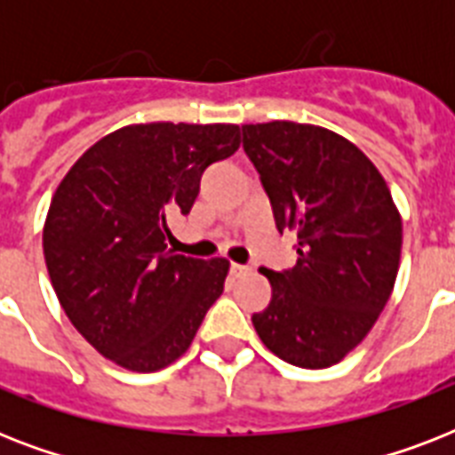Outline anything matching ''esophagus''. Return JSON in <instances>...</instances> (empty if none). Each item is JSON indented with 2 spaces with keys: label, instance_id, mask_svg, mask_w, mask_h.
<instances>
[{
  "label": "esophagus",
  "instance_id": "1",
  "mask_svg": "<svg viewBox=\"0 0 455 455\" xmlns=\"http://www.w3.org/2000/svg\"><path fill=\"white\" fill-rule=\"evenodd\" d=\"M250 271V267H245V264H235V262H231V276H245V274H248Z\"/></svg>",
  "mask_w": 455,
  "mask_h": 455
}]
</instances>
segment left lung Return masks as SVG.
Here are the masks:
<instances>
[{"instance_id":"8db88e82","label":"left lung","mask_w":455,"mask_h":455,"mask_svg":"<svg viewBox=\"0 0 455 455\" xmlns=\"http://www.w3.org/2000/svg\"><path fill=\"white\" fill-rule=\"evenodd\" d=\"M278 231L298 262L262 269L271 302L252 314L264 347L299 368L335 366L361 345L395 291L402 214L366 153L318 124H243Z\"/></svg>"}]
</instances>
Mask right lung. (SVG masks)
Returning a JSON list of instances; mask_svg holds the SVG:
<instances>
[{
	"mask_svg": "<svg viewBox=\"0 0 455 455\" xmlns=\"http://www.w3.org/2000/svg\"><path fill=\"white\" fill-rule=\"evenodd\" d=\"M238 124L141 123L99 139L68 170L42 245L70 323L117 366L153 373L186 354L224 292L228 259L167 250L207 164L234 156Z\"/></svg>",
	"mask_w": 455,
	"mask_h": 455,
	"instance_id": "obj_1",
	"label": "right lung"
}]
</instances>
